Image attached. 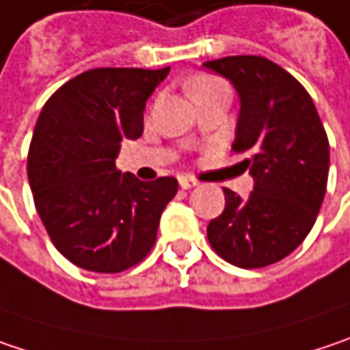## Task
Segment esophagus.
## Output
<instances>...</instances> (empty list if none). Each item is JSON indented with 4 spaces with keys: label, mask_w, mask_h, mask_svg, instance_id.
I'll return each instance as SVG.
<instances>
[{
    "label": "esophagus",
    "mask_w": 350,
    "mask_h": 350,
    "mask_svg": "<svg viewBox=\"0 0 350 350\" xmlns=\"http://www.w3.org/2000/svg\"><path fill=\"white\" fill-rule=\"evenodd\" d=\"M179 185H181V189H193L199 185V181L193 177H179Z\"/></svg>",
    "instance_id": "1"
}]
</instances>
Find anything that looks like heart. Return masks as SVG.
<instances>
[{
	"mask_svg": "<svg viewBox=\"0 0 350 350\" xmlns=\"http://www.w3.org/2000/svg\"><path fill=\"white\" fill-rule=\"evenodd\" d=\"M221 85H225L221 79H217L213 75H207V73H199V75H195L189 81V93L191 95H197V93H203V91H209V89L221 88Z\"/></svg>",
	"mask_w": 350,
	"mask_h": 350,
	"instance_id": "obj_1",
	"label": "heart"
}]
</instances>
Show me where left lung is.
I'll use <instances>...</instances> for the list:
<instances>
[{
  "label": "left lung",
  "instance_id": "obj_1",
  "mask_svg": "<svg viewBox=\"0 0 350 350\" xmlns=\"http://www.w3.org/2000/svg\"><path fill=\"white\" fill-rule=\"evenodd\" d=\"M237 89L241 109L235 153H247L255 179L241 199L231 189L225 209L207 227L219 257L241 269L285 259L312 229L327 191L329 139L311 95L291 73L259 55L205 63Z\"/></svg>",
  "mask_w": 350,
  "mask_h": 350
}]
</instances>
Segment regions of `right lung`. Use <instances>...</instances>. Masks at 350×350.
<instances>
[{
	"label": "right lung",
	"instance_id": "1",
	"mask_svg": "<svg viewBox=\"0 0 350 350\" xmlns=\"http://www.w3.org/2000/svg\"><path fill=\"white\" fill-rule=\"evenodd\" d=\"M169 67H99L69 79L39 113L27 175L45 231L65 259L93 273L143 261L157 239L175 177L145 183L115 167L123 139L143 133V109Z\"/></svg>",
	"mask_w": 350,
	"mask_h": 350
}]
</instances>
